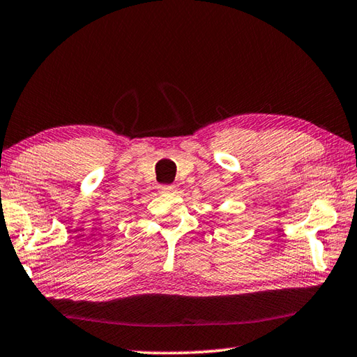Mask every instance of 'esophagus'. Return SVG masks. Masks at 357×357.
<instances>
[{"label": "esophagus", "mask_w": 357, "mask_h": 357, "mask_svg": "<svg viewBox=\"0 0 357 357\" xmlns=\"http://www.w3.org/2000/svg\"><path fill=\"white\" fill-rule=\"evenodd\" d=\"M159 192H160V193H167V195H172V193L176 192V185H173V184L159 185Z\"/></svg>", "instance_id": "esophagus-1"}]
</instances>
